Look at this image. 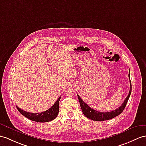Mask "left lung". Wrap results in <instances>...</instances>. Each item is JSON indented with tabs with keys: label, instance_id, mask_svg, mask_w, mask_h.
<instances>
[{
	"label": "left lung",
	"instance_id": "obj_1",
	"mask_svg": "<svg viewBox=\"0 0 146 146\" xmlns=\"http://www.w3.org/2000/svg\"><path fill=\"white\" fill-rule=\"evenodd\" d=\"M129 74H130V72H129V82H130V90L129 92V94L127 95V97L126 98L125 100H124V102L123 103V104L121 105L118 108L113 110V111H111L110 112H100V111H96V110L92 109L87 104H85V103L80 98L79 95L77 94V97H78V98H79L80 107L82 109V111L84 113V115L86 116L87 118L94 121L108 120V119L115 118V117L120 115L121 113L123 112L124 108H125V106L127 104V102L128 101L130 95L131 94V80L129 77Z\"/></svg>",
	"mask_w": 146,
	"mask_h": 146
}]
</instances>
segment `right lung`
Instances as JSON below:
<instances>
[{"label": "right lung", "mask_w": 146, "mask_h": 146, "mask_svg": "<svg viewBox=\"0 0 146 146\" xmlns=\"http://www.w3.org/2000/svg\"><path fill=\"white\" fill-rule=\"evenodd\" d=\"M60 99H61V97L58 99V100L55 102V104L53 105L50 108L44 112H41L40 113H33L23 111L22 109L18 107L17 106V108L21 114L30 120L40 123L49 122L53 119H54L58 115L59 104Z\"/></svg>", "instance_id": "add662e5"}]
</instances>
